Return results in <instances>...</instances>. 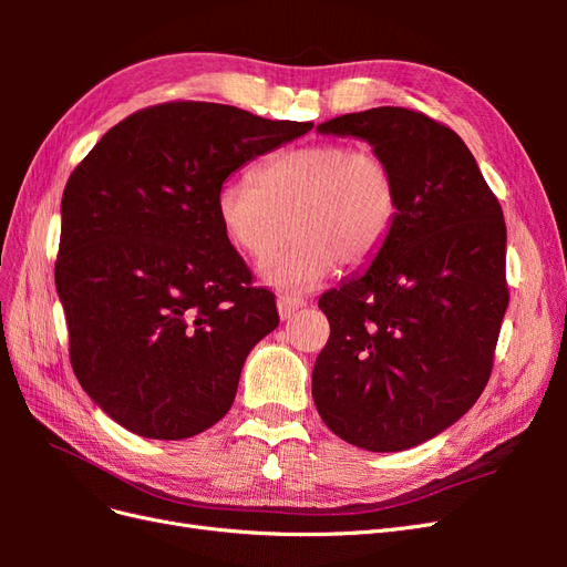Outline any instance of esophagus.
Masks as SVG:
<instances>
[{
	"label": "esophagus",
	"instance_id": "34e87169",
	"mask_svg": "<svg viewBox=\"0 0 567 567\" xmlns=\"http://www.w3.org/2000/svg\"><path fill=\"white\" fill-rule=\"evenodd\" d=\"M305 298H296V296H279L277 298V310H279V317L281 319H290L293 317L300 307H305Z\"/></svg>",
	"mask_w": 567,
	"mask_h": 567
}]
</instances>
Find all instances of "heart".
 <instances>
[{"mask_svg": "<svg viewBox=\"0 0 567 567\" xmlns=\"http://www.w3.org/2000/svg\"><path fill=\"white\" fill-rule=\"evenodd\" d=\"M400 217V186L375 151L317 142L267 158L252 182L221 184L217 219L246 260L281 288H307L336 269H362L381 255Z\"/></svg>", "mask_w": 567, "mask_h": 567, "instance_id": "b5f03b06", "label": "heart"}]
</instances>
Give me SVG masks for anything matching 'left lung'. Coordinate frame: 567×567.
I'll list each match as a JSON object with an SVG mask.
<instances>
[{
    "label": "left lung",
    "instance_id": "left-lung-1",
    "mask_svg": "<svg viewBox=\"0 0 567 567\" xmlns=\"http://www.w3.org/2000/svg\"><path fill=\"white\" fill-rule=\"evenodd\" d=\"M319 132L381 153L400 217L369 269L319 298L331 336L312 398L338 437L402 452L458 421L489 381L508 307L504 213L461 136L421 111L348 113Z\"/></svg>",
    "mask_w": 567,
    "mask_h": 567
}]
</instances>
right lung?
I'll return each mask as SVG.
<instances>
[{"instance_id":"1","label":"right lung","mask_w":567,"mask_h":567,"mask_svg":"<svg viewBox=\"0 0 567 567\" xmlns=\"http://www.w3.org/2000/svg\"><path fill=\"white\" fill-rule=\"evenodd\" d=\"M312 127L167 101L111 127L73 169L54 277L73 371L115 423L184 440L227 414L279 312L221 231L217 192Z\"/></svg>"}]
</instances>
